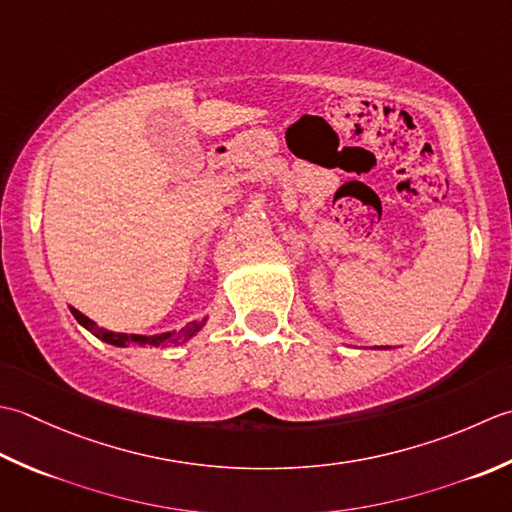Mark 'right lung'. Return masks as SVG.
<instances>
[{
  "label": "right lung",
  "mask_w": 512,
  "mask_h": 512,
  "mask_svg": "<svg viewBox=\"0 0 512 512\" xmlns=\"http://www.w3.org/2000/svg\"><path fill=\"white\" fill-rule=\"evenodd\" d=\"M70 311H72V316L77 318L79 325L86 327L90 333H95V336L101 338L103 342L117 344V347H128V344H152V347H159L161 342H168V340L170 342H185V340H190L192 336H196V333L205 327V318H203V320L190 322V325H185L183 329H179L176 333H161V336H134V333H132V336H130V333H114V331H108V329L95 325V322H92L88 316H83L81 311H77V309H70Z\"/></svg>",
  "instance_id": "1"
}]
</instances>
